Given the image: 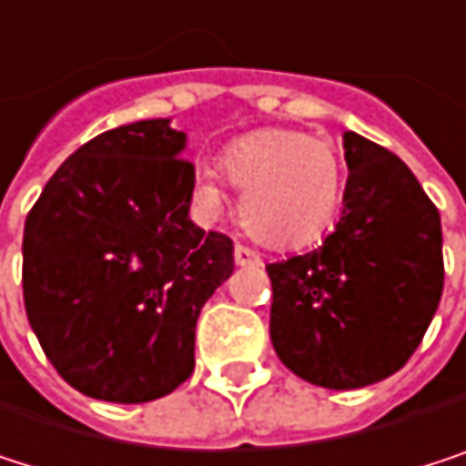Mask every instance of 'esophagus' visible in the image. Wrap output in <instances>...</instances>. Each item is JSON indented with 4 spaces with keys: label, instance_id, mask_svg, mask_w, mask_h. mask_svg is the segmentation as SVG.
Listing matches in <instances>:
<instances>
[{
    "label": "esophagus",
    "instance_id": "1",
    "mask_svg": "<svg viewBox=\"0 0 466 466\" xmlns=\"http://www.w3.org/2000/svg\"><path fill=\"white\" fill-rule=\"evenodd\" d=\"M235 262H238L240 268H259V265H262V257H259L257 251L246 248V246H238V248H235Z\"/></svg>",
    "mask_w": 466,
    "mask_h": 466
}]
</instances>
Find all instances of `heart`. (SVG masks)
Here are the masks:
<instances>
[{"label":"heart","instance_id":"obj_1","mask_svg":"<svg viewBox=\"0 0 466 466\" xmlns=\"http://www.w3.org/2000/svg\"><path fill=\"white\" fill-rule=\"evenodd\" d=\"M220 177L240 193V220L268 248H300L319 240L341 204V166L325 138L300 130H257L231 141ZM196 198L220 209V190L209 174H196Z\"/></svg>","mask_w":466,"mask_h":466}]
</instances>
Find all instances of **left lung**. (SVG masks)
I'll return each instance as SVG.
<instances>
[{
    "label": "left lung",
    "mask_w": 466,
    "mask_h": 466,
    "mask_svg": "<svg viewBox=\"0 0 466 466\" xmlns=\"http://www.w3.org/2000/svg\"><path fill=\"white\" fill-rule=\"evenodd\" d=\"M344 207L319 248L268 265L270 339L300 380L358 390L396 374L442 298L440 212L390 149L344 133Z\"/></svg>",
    "instance_id": "8db88e82"
}]
</instances>
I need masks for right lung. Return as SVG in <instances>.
<instances>
[{
    "label": "right lung",
    "mask_w": 466,
    "mask_h": 466,
    "mask_svg": "<svg viewBox=\"0 0 466 466\" xmlns=\"http://www.w3.org/2000/svg\"><path fill=\"white\" fill-rule=\"evenodd\" d=\"M171 119L78 147L24 226V306L59 377L114 404L155 401L193 374L196 319L235 273V246L187 209L193 166Z\"/></svg>",
    "instance_id": "add662e5"
}]
</instances>
